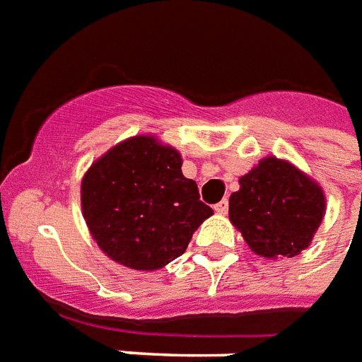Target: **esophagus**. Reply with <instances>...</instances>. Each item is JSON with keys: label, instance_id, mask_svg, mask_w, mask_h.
<instances>
[{"label": "esophagus", "instance_id": "1", "mask_svg": "<svg viewBox=\"0 0 362 362\" xmlns=\"http://www.w3.org/2000/svg\"><path fill=\"white\" fill-rule=\"evenodd\" d=\"M215 213H218V215H226V213H228V202H226V199H222V202L216 203Z\"/></svg>", "mask_w": 362, "mask_h": 362}]
</instances>
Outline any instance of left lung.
Masks as SVG:
<instances>
[{"instance_id": "left-lung-1", "label": "left lung", "mask_w": 362, "mask_h": 362, "mask_svg": "<svg viewBox=\"0 0 362 362\" xmlns=\"http://www.w3.org/2000/svg\"><path fill=\"white\" fill-rule=\"evenodd\" d=\"M324 213L320 184L278 157L259 160L230 195V222L264 259L299 255L313 242Z\"/></svg>"}]
</instances>
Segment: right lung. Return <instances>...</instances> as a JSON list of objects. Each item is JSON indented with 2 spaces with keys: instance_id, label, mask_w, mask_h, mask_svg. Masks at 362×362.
<instances>
[{
  "instance_id": "add662e5",
  "label": "right lung",
  "mask_w": 362,
  "mask_h": 362,
  "mask_svg": "<svg viewBox=\"0 0 362 362\" xmlns=\"http://www.w3.org/2000/svg\"><path fill=\"white\" fill-rule=\"evenodd\" d=\"M82 216L99 249L134 270L163 269L180 257L213 209L182 174V155L141 134L113 146L80 186Z\"/></svg>"
}]
</instances>
